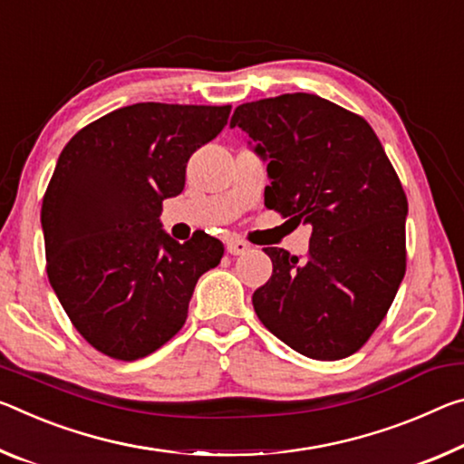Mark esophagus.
<instances>
[{
	"label": "esophagus",
	"instance_id": "obj_1",
	"mask_svg": "<svg viewBox=\"0 0 464 464\" xmlns=\"http://www.w3.org/2000/svg\"><path fill=\"white\" fill-rule=\"evenodd\" d=\"M249 249V244H246L244 239H231L229 244H227V252H229L231 256H241L246 254Z\"/></svg>",
	"mask_w": 464,
	"mask_h": 464
}]
</instances>
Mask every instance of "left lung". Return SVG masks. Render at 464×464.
Returning a JSON list of instances; mask_svg holds the SVG:
<instances>
[{"label":"left lung","mask_w":464,"mask_h":464,"mask_svg":"<svg viewBox=\"0 0 464 464\" xmlns=\"http://www.w3.org/2000/svg\"><path fill=\"white\" fill-rule=\"evenodd\" d=\"M229 126L268 163V208L312 227L305 260L264 249L272 276L254 291L256 314L301 355H353L384 320L407 258V196L376 131L307 92L239 105Z\"/></svg>","instance_id":"obj_1"}]
</instances>
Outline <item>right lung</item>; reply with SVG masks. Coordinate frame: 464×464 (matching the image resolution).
I'll use <instances>...</instances> for the list:
<instances>
[{"label": "right lung", "mask_w": 464, "mask_h": 464, "mask_svg": "<svg viewBox=\"0 0 464 464\" xmlns=\"http://www.w3.org/2000/svg\"><path fill=\"white\" fill-rule=\"evenodd\" d=\"M231 107L136 102L80 130L43 198L47 276L94 349L134 362L186 324L194 286L225 246L163 229V200L186 186L192 154L227 126Z\"/></svg>", "instance_id": "right-lung-1"}]
</instances>
